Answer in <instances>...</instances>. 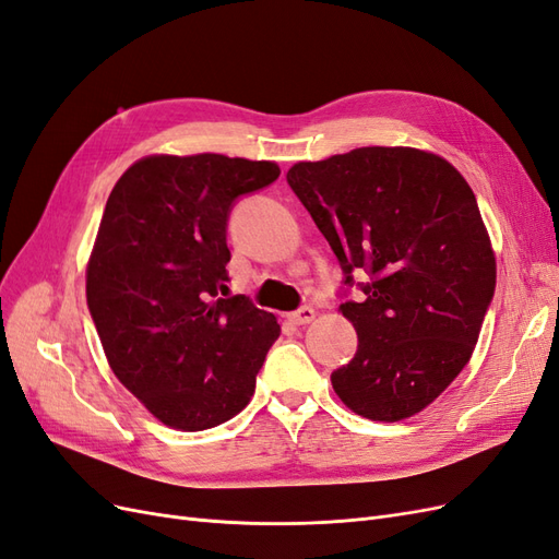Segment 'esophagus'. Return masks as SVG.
<instances>
[{
  "mask_svg": "<svg viewBox=\"0 0 559 559\" xmlns=\"http://www.w3.org/2000/svg\"><path fill=\"white\" fill-rule=\"evenodd\" d=\"M314 317H317V312L306 306V308L292 312L289 321H292V324H296V326H306V324H310V321H314Z\"/></svg>",
  "mask_w": 559,
  "mask_h": 559,
  "instance_id": "esophagus-1",
  "label": "esophagus"
}]
</instances>
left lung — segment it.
<instances>
[{
	"mask_svg": "<svg viewBox=\"0 0 559 559\" xmlns=\"http://www.w3.org/2000/svg\"><path fill=\"white\" fill-rule=\"evenodd\" d=\"M286 181L366 300L341 312L359 335L333 370L337 399L373 421L421 413L462 373L497 286L476 195L445 158L413 146H361L300 160Z\"/></svg>",
	"mask_w": 559,
	"mask_h": 559,
	"instance_id": "obj_1",
	"label": "left lung"
}]
</instances>
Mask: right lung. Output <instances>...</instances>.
<instances>
[{
  "label": "right lung",
  "instance_id": "add662e5",
  "mask_svg": "<svg viewBox=\"0 0 559 559\" xmlns=\"http://www.w3.org/2000/svg\"><path fill=\"white\" fill-rule=\"evenodd\" d=\"M277 177L273 160L154 154L109 193L88 308L114 376L165 427L212 429L251 401L277 317L216 294L228 289L233 200Z\"/></svg>",
  "mask_w": 559,
  "mask_h": 559
}]
</instances>
